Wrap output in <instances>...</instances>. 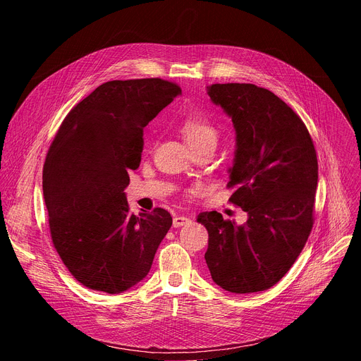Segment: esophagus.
Segmentation results:
<instances>
[{"label":"esophagus","instance_id":"obj_1","mask_svg":"<svg viewBox=\"0 0 361 361\" xmlns=\"http://www.w3.org/2000/svg\"><path fill=\"white\" fill-rule=\"evenodd\" d=\"M188 223H191V220L188 217H185V216H176L173 219V226L174 227H183V226H185Z\"/></svg>","mask_w":361,"mask_h":361}]
</instances>
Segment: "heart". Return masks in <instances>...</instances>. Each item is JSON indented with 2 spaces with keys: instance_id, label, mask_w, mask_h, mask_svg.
<instances>
[{
  "instance_id": "heart-1",
  "label": "heart",
  "mask_w": 361,
  "mask_h": 361,
  "mask_svg": "<svg viewBox=\"0 0 361 361\" xmlns=\"http://www.w3.org/2000/svg\"><path fill=\"white\" fill-rule=\"evenodd\" d=\"M180 131L192 149L205 145L216 148L219 141V128L214 121L200 113L187 114L180 123Z\"/></svg>"
}]
</instances>
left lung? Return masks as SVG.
<instances>
[{"label": "left lung", "mask_w": 361, "mask_h": 361, "mask_svg": "<svg viewBox=\"0 0 361 361\" xmlns=\"http://www.w3.org/2000/svg\"><path fill=\"white\" fill-rule=\"evenodd\" d=\"M209 95L237 134L230 202L248 220L237 226L217 212L200 213L209 231L205 263L221 288L264 291L300 255L314 224L319 180L313 138L301 118L271 91L254 84H213Z\"/></svg>", "instance_id": "8db88e82"}]
</instances>
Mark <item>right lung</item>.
Returning a JSON list of instances; mask_svg holds the SVG:
<instances>
[{
    "label": "right lung",
    "mask_w": 361,
    "mask_h": 361,
    "mask_svg": "<svg viewBox=\"0 0 361 361\" xmlns=\"http://www.w3.org/2000/svg\"><path fill=\"white\" fill-rule=\"evenodd\" d=\"M181 92L161 78L101 84L67 114L47 152L42 191L53 245L82 286L118 294L141 281L173 224L170 213H130L124 188L142 130Z\"/></svg>",
    "instance_id": "add662e5"
}]
</instances>
